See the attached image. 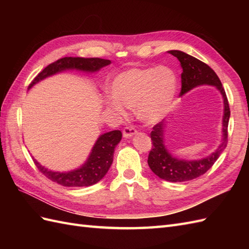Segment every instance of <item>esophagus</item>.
I'll list each match as a JSON object with an SVG mask.
<instances>
[{
  "label": "esophagus",
  "instance_id": "obj_1",
  "mask_svg": "<svg viewBox=\"0 0 249 249\" xmlns=\"http://www.w3.org/2000/svg\"><path fill=\"white\" fill-rule=\"evenodd\" d=\"M137 133H138V131H137V129L133 127V126H126V127H124L123 129V136L125 138H129V137L134 136Z\"/></svg>",
  "mask_w": 249,
  "mask_h": 249
}]
</instances>
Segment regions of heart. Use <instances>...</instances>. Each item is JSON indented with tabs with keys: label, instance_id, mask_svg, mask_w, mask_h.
Wrapping results in <instances>:
<instances>
[{
	"label": "heart",
	"instance_id": "1",
	"mask_svg": "<svg viewBox=\"0 0 249 249\" xmlns=\"http://www.w3.org/2000/svg\"><path fill=\"white\" fill-rule=\"evenodd\" d=\"M176 73L167 66L130 68L122 71L110 83L112 98L106 106L118 114L124 107L135 108L138 119L146 124L160 121L172 107L177 94Z\"/></svg>",
	"mask_w": 249,
	"mask_h": 249
}]
</instances>
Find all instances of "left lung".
Here are the masks:
<instances>
[{
    "mask_svg": "<svg viewBox=\"0 0 249 249\" xmlns=\"http://www.w3.org/2000/svg\"><path fill=\"white\" fill-rule=\"evenodd\" d=\"M169 53L174 55L181 63L183 72L181 73V92L183 95L190 89L202 86V84H210L215 86L220 93L223 94L224 104H225V113L223 120V141L212 155L203 158L200 160H181L171 156L163 144V130H165V123L160 122L153 126L151 131L152 149L149 153L147 163L151 170L154 172L157 177L169 182H186L190 179L197 178L200 176L210 170L215 161L218 160L221 152L228 144V124L230 118V108L228 98L223 88L218 76L216 72L205 63L200 61L196 57L189 55L185 52L178 50H170Z\"/></svg>",
    "mask_w": 249,
    "mask_h": 249,
    "instance_id": "8db88e82",
    "label": "left lung"
}]
</instances>
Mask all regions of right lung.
Instances as JSON below:
<instances>
[{"instance_id":"add662e5","label":"right lung","mask_w":249,"mask_h":249,"mask_svg":"<svg viewBox=\"0 0 249 249\" xmlns=\"http://www.w3.org/2000/svg\"><path fill=\"white\" fill-rule=\"evenodd\" d=\"M111 63L110 60L99 59V57H71L66 56L51 63L45 67L38 75H37L29 88L34 86L41 79L53 75L55 72L67 70V68H76L86 71H96L99 68L107 66ZM122 139V133L120 130H112L107 134L102 135L95 143L91 155L88 161L77 170L71 172H53L47 170L41 167L38 162L34 160L38 170L46 178L51 179L52 182L62 185L65 187H82L91 186L102 179L106 173L108 172L111 163L113 161V153L116 144Z\"/></svg>"}]
</instances>
